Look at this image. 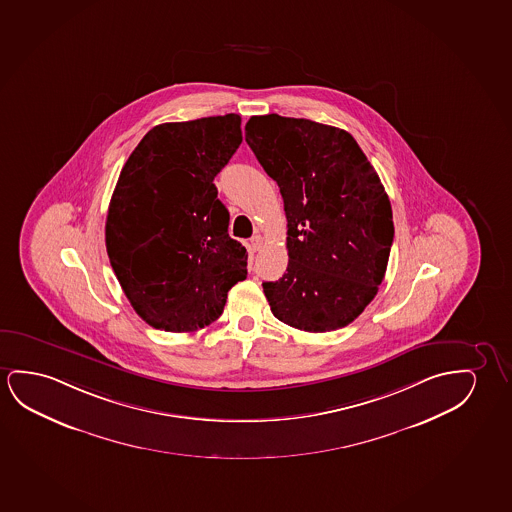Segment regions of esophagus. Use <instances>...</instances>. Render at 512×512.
Masks as SVG:
<instances>
[{"instance_id": "obj_1", "label": "esophagus", "mask_w": 512, "mask_h": 512, "mask_svg": "<svg viewBox=\"0 0 512 512\" xmlns=\"http://www.w3.org/2000/svg\"><path fill=\"white\" fill-rule=\"evenodd\" d=\"M260 248H262V236L255 234V236L250 239V250H252V252H259Z\"/></svg>"}]
</instances>
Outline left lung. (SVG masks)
I'll return each instance as SVG.
<instances>
[{
	"instance_id": "left-lung-1",
	"label": "left lung",
	"mask_w": 512,
	"mask_h": 512,
	"mask_svg": "<svg viewBox=\"0 0 512 512\" xmlns=\"http://www.w3.org/2000/svg\"><path fill=\"white\" fill-rule=\"evenodd\" d=\"M245 137L287 216V273L262 283L271 312L306 333L349 326L377 296L393 245L377 172L349 132L310 119L252 116Z\"/></svg>"
}]
</instances>
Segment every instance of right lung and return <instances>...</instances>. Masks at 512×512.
Here are the masks:
<instances>
[{
  "label": "right lung",
  "mask_w": 512,
  "mask_h": 512,
  "mask_svg": "<svg viewBox=\"0 0 512 512\" xmlns=\"http://www.w3.org/2000/svg\"><path fill=\"white\" fill-rule=\"evenodd\" d=\"M243 141L237 114L163 123L128 156L112 193L105 246L119 285L149 326L192 333L246 278L216 174Z\"/></svg>",
  "instance_id": "1"
}]
</instances>
